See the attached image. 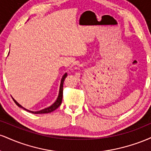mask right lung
<instances>
[{"mask_svg":"<svg viewBox=\"0 0 151 151\" xmlns=\"http://www.w3.org/2000/svg\"><path fill=\"white\" fill-rule=\"evenodd\" d=\"M67 74L65 73L64 74V76L62 77V79L61 80V84H60V92H59V95H58V97L56 101L55 102V103L53 104L52 105L50 106L47 107V108L46 109H42V110L41 111H29V110H27V109L23 108V107L21 105H20L15 100L13 99V101L15 104H16V105H18V106L20 107V108L25 109V110L27 111L30 112V113H32V114H47V113H50V112L53 111H55V109H57L58 108L59 106H60V105H61L62 104V96H63V84H64V81H65V78L67 77Z\"/></svg>","mask_w":151,"mask_h":151,"instance_id":"obj_1","label":"right lung"}]
</instances>
